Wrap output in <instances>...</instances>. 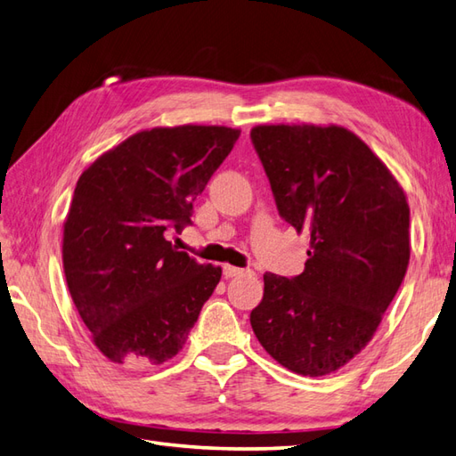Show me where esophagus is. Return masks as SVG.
Segmentation results:
<instances>
[{"label":"esophagus","instance_id":"esophagus-1","mask_svg":"<svg viewBox=\"0 0 456 456\" xmlns=\"http://www.w3.org/2000/svg\"><path fill=\"white\" fill-rule=\"evenodd\" d=\"M245 273H247L245 268H237V266H229V265L223 266V276H225V278H235V276H240Z\"/></svg>","mask_w":456,"mask_h":456}]
</instances>
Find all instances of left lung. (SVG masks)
<instances>
[{"instance_id": "1", "label": "left lung", "mask_w": 456, "mask_h": 456, "mask_svg": "<svg viewBox=\"0 0 456 456\" xmlns=\"http://www.w3.org/2000/svg\"><path fill=\"white\" fill-rule=\"evenodd\" d=\"M250 141L280 217L312 237L302 274H265L250 325L288 370L325 376L362 351L398 294L410 206L384 162L337 125H258Z\"/></svg>"}]
</instances>
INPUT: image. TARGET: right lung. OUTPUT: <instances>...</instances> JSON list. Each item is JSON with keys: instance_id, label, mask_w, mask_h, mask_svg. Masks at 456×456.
<instances>
[{"instance_id": "obj_1", "label": "right lung", "mask_w": 456, "mask_h": 456, "mask_svg": "<svg viewBox=\"0 0 456 456\" xmlns=\"http://www.w3.org/2000/svg\"><path fill=\"white\" fill-rule=\"evenodd\" d=\"M240 131L160 127L102 154L76 183L64 223L66 284L95 346L133 368L176 356L221 268L200 265L168 240L191 225Z\"/></svg>"}]
</instances>
